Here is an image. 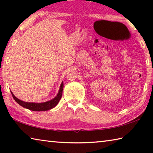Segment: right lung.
I'll return each instance as SVG.
<instances>
[{"label":"right lung","mask_w":153,"mask_h":153,"mask_svg":"<svg viewBox=\"0 0 153 153\" xmlns=\"http://www.w3.org/2000/svg\"><path fill=\"white\" fill-rule=\"evenodd\" d=\"M63 90V82H62L57 95L51 100H48V101L44 102H40V103L24 102L23 101V100H19V98H17V97H15V95L13 94V92H11L13 97L14 98V100L18 103V104L22 106V107H24L25 108H27V109L31 110V111H44L50 110L51 108L55 107V106H56V105L58 104V102H59V100H60L61 98L62 97Z\"/></svg>","instance_id":"add662e5"}]
</instances>
